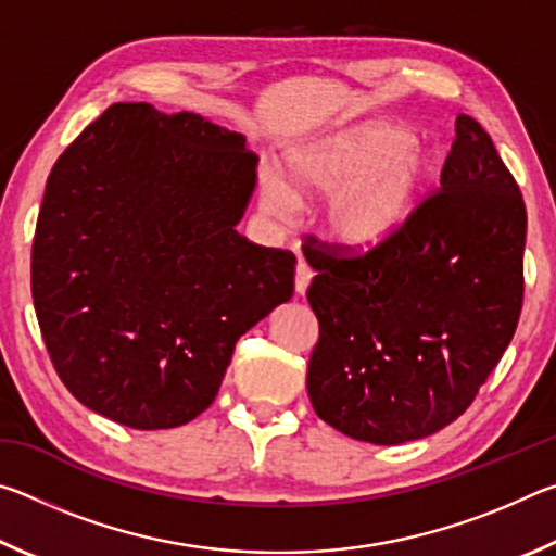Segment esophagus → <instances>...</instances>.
Here are the masks:
<instances>
[{"label": "esophagus", "instance_id": "34e87169", "mask_svg": "<svg viewBox=\"0 0 556 556\" xmlns=\"http://www.w3.org/2000/svg\"><path fill=\"white\" fill-rule=\"evenodd\" d=\"M312 277H314V271H312V267H308L304 260H299V262H296V279H294L296 294H306V289H308V285H312Z\"/></svg>", "mask_w": 556, "mask_h": 556}]
</instances>
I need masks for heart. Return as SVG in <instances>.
I'll return each instance as SVG.
<instances>
[{
	"mask_svg": "<svg viewBox=\"0 0 556 556\" xmlns=\"http://www.w3.org/2000/svg\"><path fill=\"white\" fill-rule=\"evenodd\" d=\"M437 166L434 149L404 125L361 127L301 149L289 159L287 184L260 178V203L275 218H289L296 199L328 201L321 230L338 248L370 252L407 223L421 184Z\"/></svg>",
	"mask_w": 556,
	"mask_h": 556,
	"instance_id": "obj_1",
	"label": "heart"
}]
</instances>
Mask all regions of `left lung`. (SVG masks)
<instances>
[{
  "label": "left lung",
  "mask_w": 556,
  "mask_h": 556,
  "mask_svg": "<svg viewBox=\"0 0 556 556\" xmlns=\"http://www.w3.org/2000/svg\"><path fill=\"white\" fill-rule=\"evenodd\" d=\"M527 211L488 131L456 117L441 188L380 248L304 244L318 343L306 388L341 434L392 446L476 400L520 321Z\"/></svg>",
  "instance_id": "obj_1"
}]
</instances>
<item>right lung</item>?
Listing matches in <instances>:
<instances>
[{"instance_id":"1","label":"right lung","mask_w":556,"mask_h":556,"mask_svg":"<svg viewBox=\"0 0 556 556\" xmlns=\"http://www.w3.org/2000/svg\"><path fill=\"white\" fill-rule=\"evenodd\" d=\"M238 131L117 102L53 164L31 296L75 400L122 427L208 409L238 338L294 294L296 257L235 230L257 178Z\"/></svg>"}]
</instances>
